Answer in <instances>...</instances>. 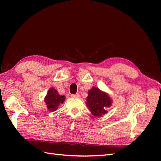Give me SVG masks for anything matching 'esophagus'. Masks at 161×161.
<instances>
[{
  "instance_id": "esophagus-1",
  "label": "esophagus",
  "mask_w": 161,
  "mask_h": 161,
  "mask_svg": "<svg viewBox=\"0 0 161 161\" xmlns=\"http://www.w3.org/2000/svg\"><path fill=\"white\" fill-rule=\"evenodd\" d=\"M71 97H76V98H79V97H80L79 94H75V95H71Z\"/></svg>"
}]
</instances>
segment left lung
Masks as SVG:
<instances>
[{"mask_svg":"<svg viewBox=\"0 0 161 161\" xmlns=\"http://www.w3.org/2000/svg\"><path fill=\"white\" fill-rule=\"evenodd\" d=\"M112 102L108 93L93 86L88 91L86 104L91 114L98 118L108 113L107 109L112 105Z\"/></svg>","mask_w":161,"mask_h":161,"instance_id":"1","label":"left lung"}]
</instances>
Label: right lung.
<instances>
[{"mask_svg": "<svg viewBox=\"0 0 161 161\" xmlns=\"http://www.w3.org/2000/svg\"><path fill=\"white\" fill-rule=\"evenodd\" d=\"M65 99V96L60 95L56 89L52 87L47 92L44 101L48 111H54L58 108L60 104L64 103Z\"/></svg>", "mask_w": 161, "mask_h": 161, "instance_id": "1", "label": "right lung"}]
</instances>
